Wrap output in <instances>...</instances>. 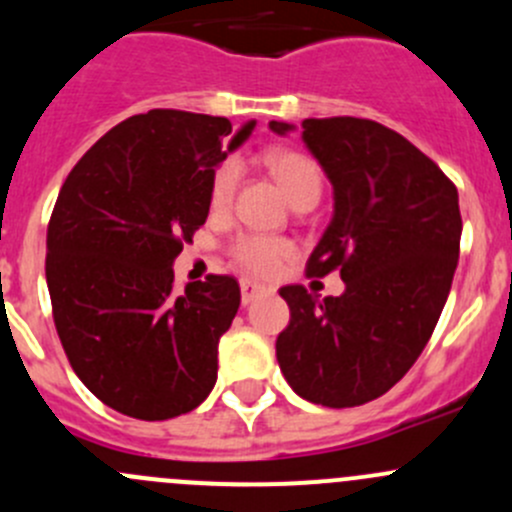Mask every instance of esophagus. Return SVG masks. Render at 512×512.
<instances>
[{
  "instance_id": "34e87169",
  "label": "esophagus",
  "mask_w": 512,
  "mask_h": 512,
  "mask_svg": "<svg viewBox=\"0 0 512 512\" xmlns=\"http://www.w3.org/2000/svg\"><path fill=\"white\" fill-rule=\"evenodd\" d=\"M240 292H242V304H250V302H255L257 297H262V294L270 292V289H267L265 285H257V282H252V280H242Z\"/></svg>"
}]
</instances>
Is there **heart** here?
<instances>
[{"label": "heart", "instance_id": "b5f03b06", "mask_svg": "<svg viewBox=\"0 0 512 512\" xmlns=\"http://www.w3.org/2000/svg\"><path fill=\"white\" fill-rule=\"evenodd\" d=\"M265 168L270 170L272 178L287 195V200L294 205L304 203V200H319L322 193V170L309 156L294 151H270L265 153ZM237 183H240V165L235 160H225L210 180V208L227 210L235 198ZM232 257L240 262L245 270L255 272V275H272L282 262L287 260L292 245L280 237H267L247 232L240 235L230 245Z\"/></svg>", "mask_w": 512, "mask_h": 512}]
</instances>
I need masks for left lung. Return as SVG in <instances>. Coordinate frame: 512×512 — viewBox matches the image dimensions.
Wrapping results in <instances>:
<instances>
[{"label": "left lung", "instance_id": "8db88e82", "mask_svg": "<svg viewBox=\"0 0 512 512\" xmlns=\"http://www.w3.org/2000/svg\"><path fill=\"white\" fill-rule=\"evenodd\" d=\"M280 136L294 126L270 121ZM302 141L334 188V215L307 260L339 270V297L302 285L280 294L289 324L277 361L294 394L329 409L379 399L431 339L461 247L458 190L401 133L369 118H304Z\"/></svg>", "mask_w": 512, "mask_h": 512}]
</instances>
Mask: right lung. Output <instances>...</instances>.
Returning a JSON list of instances; mask_svg holds the SVG:
<instances>
[{"label":"right lung","mask_w":512,"mask_h":512,"mask_svg":"<svg viewBox=\"0 0 512 512\" xmlns=\"http://www.w3.org/2000/svg\"><path fill=\"white\" fill-rule=\"evenodd\" d=\"M252 128L153 108L98 138L61 185L46 230L51 312L71 369L118 414L165 421L213 391L240 285L208 275L175 289L173 262L208 220L215 168Z\"/></svg>","instance_id":"add662e5"}]
</instances>
